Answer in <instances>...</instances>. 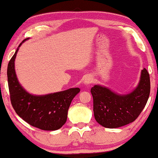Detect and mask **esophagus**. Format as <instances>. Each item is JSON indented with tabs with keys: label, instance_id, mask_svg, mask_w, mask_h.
Returning <instances> with one entry per match:
<instances>
[{
	"label": "esophagus",
	"instance_id": "obj_1",
	"mask_svg": "<svg viewBox=\"0 0 158 158\" xmlns=\"http://www.w3.org/2000/svg\"><path fill=\"white\" fill-rule=\"evenodd\" d=\"M92 82H93L92 76H90V75H88V76H86L85 78L83 83L85 85H90Z\"/></svg>",
	"mask_w": 158,
	"mask_h": 158
}]
</instances>
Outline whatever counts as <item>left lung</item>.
<instances>
[{
    "mask_svg": "<svg viewBox=\"0 0 158 158\" xmlns=\"http://www.w3.org/2000/svg\"><path fill=\"white\" fill-rule=\"evenodd\" d=\"M90 92L95 120L107 128H117L135 120L144 109L150 92V75L143 68L138 85L127 94H119L100 85H95Z\"/></svg>",
    "mask_w": 158,
    "mask_h": 158,
    "instance_id": "obj_1",
    "label": "left lung"
}]
</instances>
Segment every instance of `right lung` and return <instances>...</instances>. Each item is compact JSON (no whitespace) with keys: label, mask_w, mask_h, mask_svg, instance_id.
Segmentation results:
<instances>
[{"label":"right lung","mask_w":158,"mask_h":158,"mask_svg":"<svg viewBox=\"0 0 158 158\" xmlns=\"http://www.w3.org/2000/svg\"><path fill=\"white\" fill-rule=\"evenodd\" d=\"M19 46L9 61L7 70L10 101L15 113L32 126L43 130H56L65 124L72 100L80 92L79 88H70L46 95H33L18 81L15 70V60Z\"/></svg>","instance_id":"obj_1"}]
</instances>
